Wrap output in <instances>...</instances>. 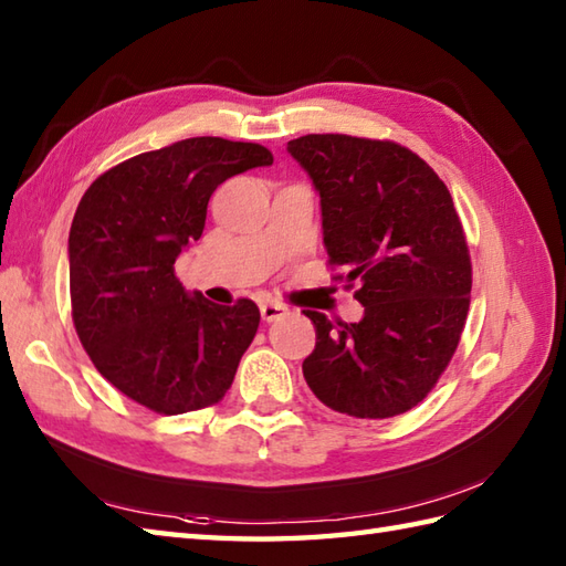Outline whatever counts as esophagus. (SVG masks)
<instances>
[{"label":"esophagus","mask_w":566,"mask_h":566,"mask_svg":"<svg viewBox=\"0 0 566 566\" xmlns=\"http://www.w3.org/2000/svg\"><path fill=\"white\" fill-rule=\"evenodd\" d=\"M260 316H262L264 323H272V321H276V318L286 316V306H284V304H272V302L260 304Z\"/></svg>","instance_id":"34e87169"}]
</instances>
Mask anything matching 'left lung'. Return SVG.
I'll use <instances>...</instances> for the list:
<instances>
[{
  "label": "left lung",
  "instance_id": "left-lung-1",
  "mask_svg": "<svg viewBox=\"0 0 566 566\" xmlns=\"http://www.w3.org/2000/svg\"><path fill=\"white\" fill-rule=\"evenodd\" d=\"M321 197L323 245L359 282L357 323L306 311L316 347L304 377L321 403L355 418L418 406L452 359L472 294V262L442 179L391 140L311 134L286 143Z\"/></svg>",
  "mask_w": 566,
  "mask_h": 566
}]
</instances>
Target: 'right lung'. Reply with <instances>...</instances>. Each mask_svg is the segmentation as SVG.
Instances as JSON below:
<instances>
[{
    "label": "right lung",
    "mask_w": 566,
    "mask_h": 566,
    "mask_svg": "<svg viewBox=\"0 0 566 566\" xmlns=\"http://www.w3.org/2000/svg\"><path fill=\"white\" fill-rule=\"evenodd\" d=\"M268 165L258 143L201 136L140 153L84 191L67 240L72 321L99 375L150 411L221 401L255 338L250 298L211 304L179 284L175 262L201 238L216 187Z\"/></svg>",
    "instance_id": "1"
}]
</instances>
